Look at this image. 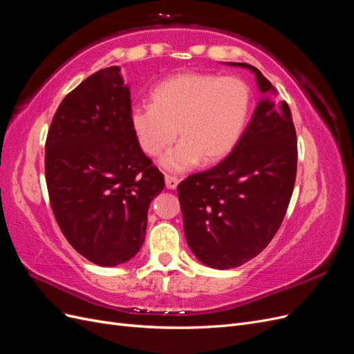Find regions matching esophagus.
Here are the masks:
<instances>
[{"label": "esophagus", "mask_w": 354, "mask_h": 354, "mask_svg": "<svg viewBox=\"0 0 354 354\" xmlns=\"http://www.w3.org/2000/svg\"><path fill=\"white\" fill-rule=\"evenodd\" d=\"M178 177L176 176H169V174H165V185L168 189H176L178 186Z\"/></svg>", "instance_id": "34e87169"}]
</instances>
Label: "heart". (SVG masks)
Segmentation results:
<instances>
[{"instance_id":"obj_1","label":"heart","mask_w":354,"mask_h":354,"mask_svg":"<svg viewBox=\"0 0 354 354\" xmlns=\"http://www.w3.org/2000/svg\"><path fill=\"white\" fill-rule=\"evenodd\" d=\"M152 104H137L130 124L142 151L159 156L178 138L162 159L171 171H186L226 158L236 146L251 108V90L238 77L186 72L156 84Z\"/></svg>"}]
</instances>
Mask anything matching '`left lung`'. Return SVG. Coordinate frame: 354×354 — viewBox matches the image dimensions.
Returning <instances> with one entry per match:
<instances>
[{
    "label": "left lung",
    "mask_w": 354,
    "mask_h": 354,
    "mask_svg": "<svg viewBox=\"0 0 354 354\" xmlns=\"http://www.w3.org/2000/svg\"><path fill=\"white\" fill-rule=\"evenodd\" d=\"M261 93L272 82L248 63ZM297 134L285 100L263 99L233 151L177 186L185 234L198 260L232 269L259 255L279 230L297 176Z\"/></svg>",
    "instance_id": "obj_1"
}]
</instances>
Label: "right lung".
Returning <instances> with one entry per match:
<instances>
[{
  "label": "right lung",
  "mask_w": 354,
  "mask_h": 354,
  "mask_svg": "<svg viewBox=\"0 0 354 354\" xmlns=\"http://www.w3.org/2000/svg\"><path fill=\"white\" fill-rule=\"evenodd\" d=\"M120 68L84 80L62 100L46 140L50 205L66 241L99 266L140 251L164 174L138 146Z\"/></svg>",
  "instance_id": "1"
}]
</instances>
